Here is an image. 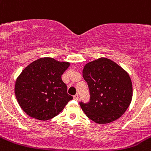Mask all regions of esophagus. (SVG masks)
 Wrapping results in <instances>:
<instances>
[{
  "label": "esophagus",
  "instance_id": "obj_1",
  "mask_svg": "<svg viewBox=\"0 0 151 151\" xmlns=\"http://www.w3.org/2000/svg\"><path fill=\"white\" fill-rule=\"evenodd\" d=\"M78 98H79L78 94H76L75 95H74V100H76V101H77V100H78Z\"/></svg>",
  "mask_w": 151,
  "mask_h": 151
}]
</instances>
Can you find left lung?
I'll return each instance as SVG.
<instances>
[{"mask_svg": "<svg viewBox=\"0 0 151 151\" xmlns=\"http://www.w3.org/2000/svg\"><path fill=\"white\" fill-rule=\"evenodd\" d=\"M83 77L89 89L88 103L80 102L86 116L95 123L104 124L117 120L129 107L133 86L129 74L107 58L87 63Z\"/></svg>", "mask_w": 151, "mask_h": 151, "instance_id": "left-lung-1", "label": "left lung"}]
</instances>
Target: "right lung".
<instances>
[{"instance_id": "obj_1", "label": "right lung", "mask_w": 151, "mask_h": 151, "mask_svg": "<svg viewBox=\"0 0 151 151\" xmlns=\"http://www.w3.org/2000/svg\"><path fill=\"white\" fill-rule=\"evenodd\" d=\"M69 65L67 62L45 57L33 62L22 71L15 82V93L18 104L29 116L49 120L73 99L61 77Z\"/></svg>"}]
</instances>
